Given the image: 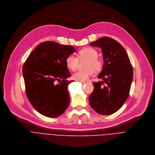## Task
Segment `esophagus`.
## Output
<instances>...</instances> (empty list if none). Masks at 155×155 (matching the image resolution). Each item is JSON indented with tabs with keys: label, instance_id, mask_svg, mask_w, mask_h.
<instances>
[{
	"label": "esophagus",
	"instance_id": "1",
	"mask_svg": "<svg viewBox=\"0 0 155 155\" xmlns=\"http://www.w3.org/2000/svg\"><path fill=\"white\" fill-rule=\"evenodd\" d=\"M80 81V82H81V83H85V82H84V81Z\"/></svg>",
	"mask_w": 155,
	"mask_h": 155
}]
</instances>
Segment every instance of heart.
Segmentation results:
<instances>
[{
  "label": "heart",
  "mask_w": 155,
  "mask_h": 155,
  "mask_svg": "<svg viewBox=\"0 0 155 155\" xmlns=\"http://www.w3.org/2000/svg\"><path fill=\"white\" fill-rule=\"evenodd\" d=\"M78 57L74 54L69 55L65 59L67 67L72 70L75 71L78 63V59H86L87 61L85 64L84 70L78 71L73 74L72 78L77 81H84L87 80L94 72H99L102 69L103 61L98 57V52L96 50L87 47L81 49L78 53Z\"/></svg>",
  "instance_id": "heart-1"
}]
</instances>
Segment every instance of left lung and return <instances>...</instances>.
Returning a JSON list of instances; mask_svg holds the SVG:
<instances>
[{"label":"left lung","instance_id":"left-lung-1","mask_svg":"<svg viewBox=\"0 0 155 155\" xmlns=\"http://www.w3.org/2000/svg\"><path fill=\"white\" fill-rule=\"evenodd\" d=\"M90 45L101 48L104 65L98 76L103 81L93 82L94 91L89 96V102L99 114L111 115L118 111L129 96L133 69L126 51L117 40L105 37Z\"/></svg>","mask_w":155,"mask_h":155}]
</instances>
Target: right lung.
Returning a JSON list of instances; mask_svg holds the SVG:
<instances>
[{
	"mask_svg": "<svg viewBox=\"0 0 155 155\" xmlns=\"http://www.w3.org/2000/svg\"><path fill=\"white\" fill-rule=\"evenodd\" d=\"M75 51L72 46L47 41L37 46L25 62L26 94L42 115L58 117L68 108L70 102L68 87L73 81L67 80L71 74L65 59Z\"/></svg>",
	"mask_w": 155,
	"mask_h": 155,
	"instance_id": "1",
	"label": "right lung"
}]
</instances>
